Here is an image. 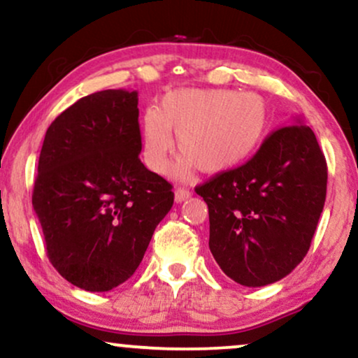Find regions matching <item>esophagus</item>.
I'll return each instance as SVG.
<instances>
[{
    "instance_id": "esophagus-1",
    "label": "esophagus",
    "mask_w": 358,
    "mask_h": 358,
    "mask_svg": "<svg viewBox=\"0 0 358 358\" xmlns=\"http://www.w3.org/2000/svg\"><path fill=\"white\" fill-rule=\"evenodd\" d=\"M189 196H192V193H189L188 189H185V188H176L175 189V201L176 203H183L185 200H188Z\"/></svg>"
}]
</instances>
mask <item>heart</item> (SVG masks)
Instances as JSON below:
<instances>
[{
    "label": "heart",
    "mask_w": 358,
    "mask_h": 358,
    "mask_svg": "<svg viewBox=\"0 0 358 358\" xmlns=\"http://www.w3.org/2000/svg\"><path fill=\"white\" fill-rule=\"evenodd\" d=\"M269 122L268 103L256 92L224 89H180L166 94L142 119V153L158 175L169 171L175 138L183 153L180 176L194 166L218 175L236 169L261 145Z\"/></svg>",
    "instance_id": "1"
}]
</instances>
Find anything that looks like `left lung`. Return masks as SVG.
Returning a JSON list of instances; mask_svg holds the SVG:
<instances>
[{"mask_svg":"<svg viewBox=\"0 0 358 358\" xmlns=\"http://www.w3.org/2000/svg\"><path fill=\"white\" fill-rule=\"evenodd\" d=\"M210 213V251L234 282L261 287L304 259L324 210L327 164L297 117L250 162L194 188Z\"/></svg>","mask_w":358,"mask_h":358,"instance_id":"obj_1","label":"left lung"}]
</instances>
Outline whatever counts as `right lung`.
Listing matches in <instances>:
<instances>
[{
    "label": "right lung",
    "instance_id": "obj_1",
    "mask_svg": "<svg viewBox=\"0 0 358 358\" xmlns=\"http://www.w3.org/2000/svg\"><path fill=\"white\" fill-rule=\"evenodd\" d=\"M137 90L79 99L49 125L33 206L51 264L84 291L125 282L173 205L171 185L140 162Z\"/></svg>",
    "mask_w": 358,
    "mask_h": 358
}]
</instances>
